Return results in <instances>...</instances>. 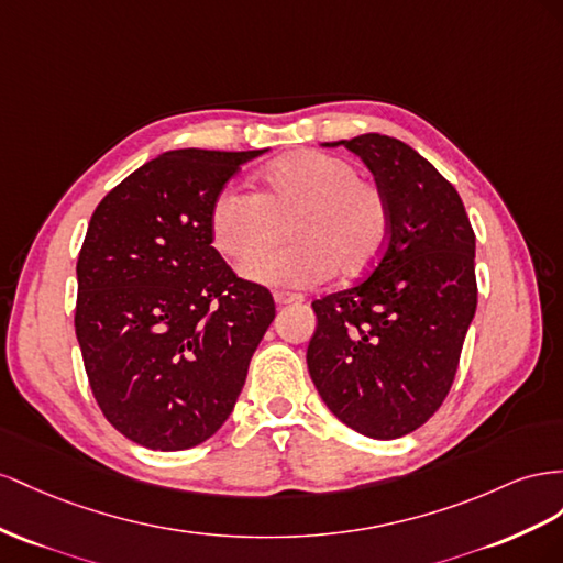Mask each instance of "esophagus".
I'll list each match as a JSON object with an SVG mask.
<instances>
[{
    "label": "esophagus",
    "mask_w": 563,
    "mask_h": 563,
    "mask_svg": "<svg viewBox=\"0 0 563 563\" xmlns=\"http://www.w3.org/2000/svg\"><path fill=\"white\" fill-rule=\"evenodd\" d=\"M273 299H276L278 307H287V303H297V301H301V295H292V292H276V295H273Z\"/></svg>",
    "instance_id": "obj_1"
}]
</instances>
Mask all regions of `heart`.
Listing matches in <instances>:
<instances>
[{
  "mask_svg": "<svg viewBox=\"0 0 563 563\" xmlns=\"http://www.w3.org/2000/svg\"><path fill=\"white\" fill-rule=\"evenodd\" d=\"M285 225L292 246L253 251L275 244ZM212 233L227 256L255 253L240 264L245 278L309 287L334 271L342 278L371 273L389 245L391 214L379 186L361 179L344 157L301 151L266 167L262 192L223 188L212 207Z\"/></svg>",
  "mask_w": 563,
  "mask_h": 563,
  "instance_id": "obj_1",
  "label": "heart"
}]
</instances>
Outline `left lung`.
<instances>
[{
	"label": "left lung",
	"mask_w": 563,
	"mask_h": 563,
	"mask_svg": "<svg viewBox=\"0 0 563 563\" xmlns=\"http://www.w3.org/2000/svg\"><path fill=\"white\" fill-rule=\"evenodd\" d=\"M325 146L349 148L373 172L391 235L371 276L311 303L309 375L346 427L398 439L453 387L476 311V238L453 184L408 143L361 134Z\"/></svg>",
	"instance_id": "8db88e82"
}]
</instances>
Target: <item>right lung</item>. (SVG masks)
Masks as SVG:
<instances>
[{
	"instance_id": "1",
	"label": "right lung",
	"mask_w": 563,
	"mask_h": 563,
	"mask_svg": "<svg viewBox=\"0 0 563 563\" xmlns=\"http://www.w3.org/2000/svg\"><path fill=\"white\" fill-rule=\"evenodd\" d=\"M262 153H163L91 214L75 334L106 420L151 451H186L217 433L276 318L266 287L238 278L212 247L217 196Z\"/></svg>"
}]
</instances>
